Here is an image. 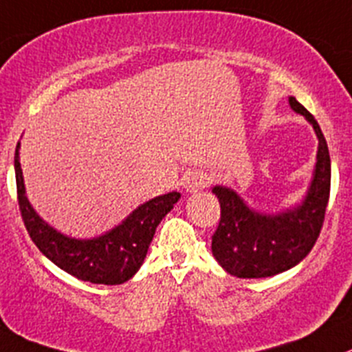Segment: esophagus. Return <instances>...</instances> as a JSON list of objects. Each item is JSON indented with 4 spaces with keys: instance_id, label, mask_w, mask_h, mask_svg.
Returning a JSON list of instances; mask_svg holds the SVG:
<instances>
[{
    "instance_id": "obj_1",
    "label": "esophagus",
    "mask_w": 352,
    "mask_h": 352,
    "mask_svg": "<svg viewBox=\"0 0 352 352\" xmlns=\"http://www.w3.org/2000/svg\"><path fill=\"white\" fill-rule=\"evenodd\" d=\"M206 182H208V179H206V175L203 172H199V170H189V172L186 173V177H184V187H186L187 192H198L201 191V189H205L206 187Z\"/></svg>"
}]
</instances>
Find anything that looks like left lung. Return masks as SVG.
Returning <instances> with one entry per match:
<instances>
[{
    "mask_svg": "<svg viewBox=\"0 0 352 352\" xmlns=\"http://www.w3.org/2000/svg\"><path fill=\"white\" fill-rule=\"evenodd\" d=\"M288 104L313 126L318 137L313 177L298 203L267 213L252 208L228 186L212 187L221 203V222L212 238L215 261L236 278H269L304 261L320 236L330 196V154L313 114L295 97Z\"/></svg>",
    "mask_w": 352,
    "mask_h": 352,
    "instance_id": "left-lung-1",
    "label": "left lung"
}]
</instances>
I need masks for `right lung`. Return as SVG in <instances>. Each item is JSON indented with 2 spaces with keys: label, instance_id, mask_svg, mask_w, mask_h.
I'll return each instance as SVG.
<instances>
[{
  "label": "right lung",
  "instance_id": "right-lung-1",
  "mask_svg": "<svg viewBox=\"0 0 352 352\" xmlns=\"http://www.w3.org/2000/svg\"><path fill=\"white\" fill-rule=\"evenodd\" d=\"M21 142L15 149V180L22 219L29 236L48 261L81 281L121 285L135 276L146 258L156 228L180 199L179 191L156 196L137 206L109 231L94 238H72L48 224L25 195Z\"/></svg>",
  "mask_w": 352,
  "mask_h": 352
}]
</instances>
